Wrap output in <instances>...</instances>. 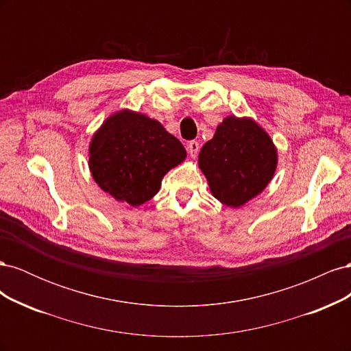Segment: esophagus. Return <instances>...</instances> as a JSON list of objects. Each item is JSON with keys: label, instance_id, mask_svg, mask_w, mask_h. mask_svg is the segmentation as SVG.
Listing matches in <instances>:
<instances>
[{"label": "esophagus", "instance_id": "34e87169", "mask_svg": "<svg viewBox=\"0 0 351 351\" xmlns=\"http://www.w3.org/2000/svg\"><path fill=\"white\" fill-rule=\"evenodd\" d=\"M187 152H189L190 156L195 158V156L197 155V152H199V142L190 141V142L187 143Z\"/></svg>", "mask_w": 351, "mask_h": 351}]
</instances>
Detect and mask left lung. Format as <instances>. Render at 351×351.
<instances>
[{"label": "left lung", "instance_id": "obj_1", "mask_svg": "<svg viewBox=\"0 0 351 351\" xmlns=\"http://www.w3.org/2000/svg\"><path fill=\"white\" fill-rule=\"evenodd\" d=\"M210 192L227 206H241L268 186L277 167L271 137L249 119L231 115L199 154Z\"/></svg>", "mask_w": 351, "mask_h": 351}]
</instances>
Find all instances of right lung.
Segmentation results:
<instances>
[{
	"mask_svg": "<svg viewBox=\"0 0 351 351\" xmlns=\"http://www.w3.org/2000/svg\"><path fill=\"white\" fill-rule=\"evenodd\" d=\"M89 167L104 192L132 206L155 196L168 169L186 158V149L156 120L120 111L102 124L89 147Z\"/></svg>",
	"mask_w": 351,
	"mask_h": 351,
	"instance_id": "right-lung-1",
	"label": "right lung"
}]
</instances>
